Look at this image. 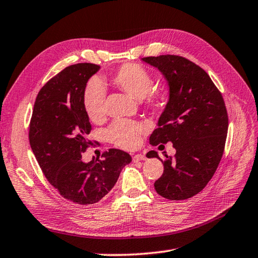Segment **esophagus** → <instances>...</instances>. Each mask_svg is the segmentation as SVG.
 I'll use <instances>...</instances> for the list:
<instances>
[{
    "label": "esophagus",
    "instance_id": "obj_1",
    "mask_svg": "<svg viewBox=\"0 0 258 258\" xmlns=\"http://www.w3.org/2000/svg\"><path fill=\"white\" fill-rule=\"evenodd\" d=\"M146 159V157L144 156V155H142V154H136V155H134L133 156V161L134 163H137V161H141V160H145Z\"/></svg>",
    "mask_w": 258,
    "mask_h": 258
}]
</instances>
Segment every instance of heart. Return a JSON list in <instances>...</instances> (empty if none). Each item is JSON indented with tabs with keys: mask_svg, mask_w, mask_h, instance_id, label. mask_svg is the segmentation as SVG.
Segmentation results:
<instances>
[{
	"mask_svg": "<svg viewBox=\"0 0 258 258\" xmlns=\"http://www.w3.org/2000/svg\"><path fill=\"white\" fill-rule=\"evenodd\" d=\"M111 82L137 100L146 99L149 105H158L160 95L152 90L155 79L149 71L137 63H125L111 76ZM105 88L98 79L90 80L83 90L82 105L90 121L101 122L105 116ZM147 131V125L128 119H116L107 130V137L114 145L132 149L139 146L141 136Z\"/></svg>",
	"mask_w": 258,
	"mask_h": 258,
	"instance_id": "obj_1",
	"label": "heart"
}]
</instances>
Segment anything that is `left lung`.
Masks as SVG:
<instances>
[{
    "label": "left lung",
    "instance_id": "1",
    "mask_svg": "<svg viewBox=\"0 0 258 258\" xmlns=\"http://www.w3.org/2000/svg\"><path fill=\"white\" fill-rule=\"evenodd\" d=\"M156 67L169 86V101L149 137L153 146L172 143L175 156L148 152V158L164 163L155 190L169 200H184L199 194L211 180L224 152L229 117L222 94L199 66L181 56L142 58ZM163 146V145H160Z\"/></svg>",
    "mask_w": 258,
    "mask_h": 258
}]
</instances>
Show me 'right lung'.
Returning a JSON list of instances; mask_svg holds the SVG:
<instances>
[{
  "label": "right lung",
  "instance_id": "right-lung-1",
  "mask_svg": "<svg viewBox=\"0 0 258 258\" xmlns=\"http://www.w3.org/2000/svg\"><path fill=\"white\" fill-rule=\"evenodd\" d=\"M98 64H71L39 90L29 123V144L49 183L64 199L87 206L100 201L114 187L132 157L111 148L103 159L82 160L90 146L91 124L82 105L88 80Z\"/></svg>",
  "mask_w": 258,
  "mask_h": 258
}]
</instances>
